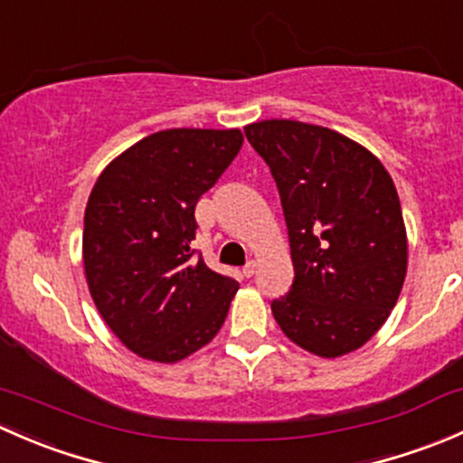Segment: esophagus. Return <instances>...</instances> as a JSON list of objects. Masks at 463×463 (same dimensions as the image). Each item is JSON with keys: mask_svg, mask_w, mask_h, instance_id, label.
<instances>
[{"mask_svg": "<svg viewBox=\"0 0 463 463\" xmlns=\"http://www.w3.org/2000/svg\"><path fill=\"white\" fill-rule=\"evenodd\" d=\"M255 270H258V261L250 260V261H246V266L241 269V273H244L246 278H250V275H255Z\"/></svg>", "mask_w": 463, "mask_h": 463, "instance_id": "esophagus-1", "label": "esophagus"}]
</instances>
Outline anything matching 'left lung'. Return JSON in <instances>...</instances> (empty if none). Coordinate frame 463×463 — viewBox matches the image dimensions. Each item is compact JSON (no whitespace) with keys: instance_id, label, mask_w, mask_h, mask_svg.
Returning a JSON list of instances; mask_svg holds the SVG:
<instances>
[{"instance_id":"left-lung-1","label":"left lung","mask_w":463,"mask_h":463,"mask_svg":"<svg viewBox=\"0 0 463 463\" xmlns=\"http://www.w3.org/2000/svg\"><path fill=\"white\" fill-rule=\"evenodd\" d=\"M246 138L270 167L296 278L270 302L288 340L322 358L363 347L399 300L408 237L394 181L352 138L300 120H261Z\"/></svg>"}]
</instances>
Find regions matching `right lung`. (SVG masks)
I'll list each match as a JSON object with an SVG mask.
<instances>
[{"mask_svg": "<svg viewBox=\"0 0 463 463\" xmlns=\"http://www.w3.org/2000/svg\"><path fill=\"white\" fill-rule=\"evenodd\" d=\"M240 129H163L102 170L82 260L93 302L141 358L176 363L217 335L240 284L193 249L199 197L240 152Z\"/></svg>", "mask_w": 463, "mask_h": 463, "instance_id": "right-lung-1", "label": "right lung"}]
</instances>
